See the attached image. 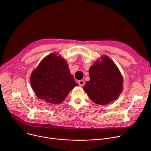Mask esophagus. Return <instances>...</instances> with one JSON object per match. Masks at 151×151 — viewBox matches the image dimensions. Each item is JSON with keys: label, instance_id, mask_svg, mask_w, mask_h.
<instances>
[{"label": "esophagus", "instance_id": "34e87169", "mask_svg": "<svg viewBox=\"0 0 151 151\" xmlns=\"http://www.w3.org/2000/svg\"><path fill=\"white\" fill-rule=\"evenodd\" d=\"M78 83H79V84H80L81 86H83L84 85L85 82H84V80H80V81H78Z\"/></svg>", "mask_w": 151, "mask_h": 151}]
</instances>
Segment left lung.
Instances as JSON below:
<instances>
[{"instance_id": "left-lung-1", "label": "left lung", "mask_w": 151, "mask_h": 151, "mask_svg": "<svg viewBox=\"0 0 151 151\" xmlns=\"http://www.w3.org/2000/svg\"><path fill=\"white\" fill-rule=\"evenodd\" d=\"M89 68L90 80L84 90L92 101L105 105L117 99L123 89V78L113 61L106 55L101 57Z\"/></svg>"}]
</instances>
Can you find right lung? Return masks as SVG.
Here are the masks:
<instances>
[{"mask_svg": "<svg viewBox=\"0 0 151 151\" xmlns=\"http://www.w3.org/2000/svg\"><path fill=\"white\" fill-rule=\"evenodd\" d=\"M30 79L37 97L51 104H60L78 86L70 73L67 61L55 53L40 62Z\"/></svg>", "mask_w": 151, "mask_h": 151, "instance_id": "obj_1", "label": "right lung"}]
</instances>
